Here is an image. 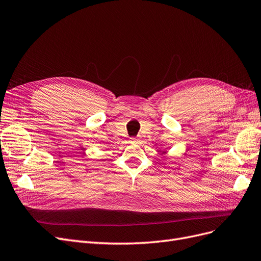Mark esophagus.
<instances>
[{
    "mask_svg": "<svg viewBox=\"0 0 261 261\" xmlns=\"http://www.w3.org/2000/svg\"><path fill=\"white\" fill-rule=\"evenodd\" d=\"M140 141V138L139 137H132L130 138V142H133V143H137V142H139Z\"/></svg>",
    "mask_w": 261,
    "mask_h": 261,
    "instance_id": "34e87169",
    "label": "esophagus"
}]
</instances>
